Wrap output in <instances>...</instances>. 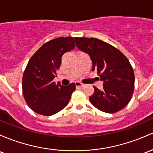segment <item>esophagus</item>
Listing matches in <instances>:
<instances>
[{
    "label": "esophagus",
    "mask_w": 153,
    "mask_h": 153,
    "mask_svg": "<svg viewBox=\"0 0 153 153\" xmlns=\"http://www.w3.org/2000/svg\"><path fill=\"white\" fill-rule=\"evenodd\" d=\"M75 86H76V88H82V87L83 86V84H82L81 83H80V82H75Z\"/></svg>",
    "instance_id": "1"
}]
</instances>
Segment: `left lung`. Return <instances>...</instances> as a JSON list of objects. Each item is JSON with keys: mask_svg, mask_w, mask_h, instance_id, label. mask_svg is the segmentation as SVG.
<instances>
[{"mask_svg": "<svg viewBox=\"0 0 153 153\" xmlns=\"http://www.w3.org/2000/svg\"><path fill=\"white\" fill-rule=\"evenodd\" d=\"M75 40L77 48L89 55L92 71L97 70L103 81V90L94 86L91 103L107 113L122 110L130 102L134 88V70L128 59L116 48L97 38Z\"/></svg>", "mask_w": 153, "mask_h": 153, "instance_id": "obj_1", "label": "left lung"}]
</instances>
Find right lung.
I'll return each mask as SVG.
<instances>
[{"label":"right lung","instance_id":"right-lung-1","mask_svg":"<svg viewBox=\"0 0 153 153\" xmlns=\"http://www.w3.org/2000/svg\"><path fill=\"white\" fill-rule=\"evenodd\" d=\"M75 48V38L61 37L44 43L30 58L22 78V91L27 104L38 114L46 116L67 106L75 84L62 85L53 81L62 56Z\"/></svg>","mask_w":153,"mask_h":153}]
</instances>
